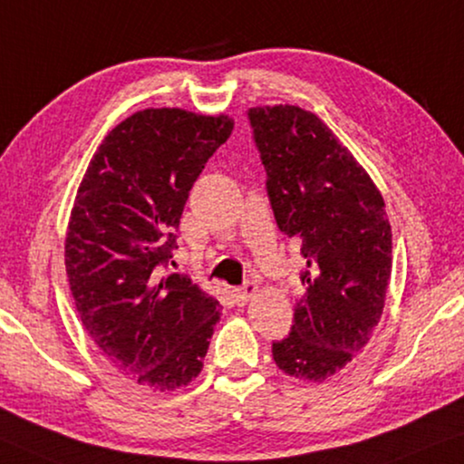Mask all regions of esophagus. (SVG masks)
I'll list each match as a JSON object with an SVG mask.
<instances>
[{
  "label": "esophagus",
  "instance_id": "1",
  "mask_svg": "<svg viewBox=\"0 0 464 464\" xmlns=\"http://www.w3.org/2000/svg\"><path fill=\"white\" fill-rule=\"evenodd\" d=\"M231 295H233L235 303H237V304L241 306V304H246L247 300H250L254 295H256V285H254V284H246L244 288H235V290L231 292Z\"/></svg>",
  "mask_w": 464,
  "mask_h": 464
}]
</instances>
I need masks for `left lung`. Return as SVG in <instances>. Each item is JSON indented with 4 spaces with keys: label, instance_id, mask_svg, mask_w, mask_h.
I'll list each match as a JSON object with an SVG mask.
<instances>
[{
    "label": "left lung",
    "instance_id": "obj_1",
    "mask_svg": "<svg viewBox=\"0 0 464 464\" xmlns=\"http://www.w3.org/2000/svg\"><path fill=\"white\" fill-rule=\"evenodd\" d=\"M279 231L303 244L304 295L277 368L324 382L370 343L391 277L384 199L353 153L315 113L296 104L247 111Z\"/></svg>",
    "mask_w": 464,
    "mask_h": 464
}]
</instances>
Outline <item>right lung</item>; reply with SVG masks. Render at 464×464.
<instances>
[{
	"label": "right lung",
	"instance_id": "1",
	"mask_svg": "<svg viewBox=\"0 0 464 464\" xmlns=\"http://www.w3.org/2000/svg\"><path fill=\"white\" fill-rule=\"evenodd\" d=\"M229 115L136 111L104 136L77 188L64 265L77 315L101 353L168 393L204 368L220 304L187 276H161L188 191L231 136Z\"/></svg>",
	"mask_w": 464,
	"mask_h": 464
}]
</instances>
